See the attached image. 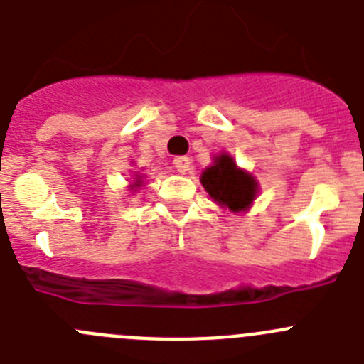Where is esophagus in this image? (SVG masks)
I'll return each instance as SVG.
<instances>
[{
  "instance_id": "esophagus-1",
  "label": "esophagus",
  "mask_w": 364,
  "mask_h": 364,
  "mask_svg": "<svg viewBox=\"0 0 364 364\" xmlns=\"http://www.w3.org/2000/svg\"><path fill=\"white\" fill-rule=\"evenodd\" d=\"M189 157H175L173 159V166H175V169L178 173H186L189 169Z\"/></svg>"
}]
</instances>
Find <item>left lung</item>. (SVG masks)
Segmentation results:
<instances>
[{"instance_id":"8db88e82","label":"left lung","mask_w":364,"mask_h":364,"mask_svg":"<svg viewBox=\"0 0 364 364\" xmlns=\"http://www.w3.org/2000/svg\"><path fill=\"white\" fill-rule=\"evenodd\" d=\"M203 189L214 203L230 213H245L257 196V180L247 169L240 168L227 151L214 155L213 164L200 175Z\"/></svg>"}]
</instances>
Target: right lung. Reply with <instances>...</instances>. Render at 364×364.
Segmentation results:
<instances>
[{
	"label": "right lung",
	"instance_id": "add662e5",
	"mask_svg": "<svg viewBox=\"0 0 364 364\" xmlns=\"http://www.w3.org/2000/svg\"><path fill=\"white\" fill-rule=\"evenodd\" d=\"M143 178H144V175L141 176V175H137V173H136V180H134V184H130L128 188L134 189V191H136V189H139L141 186H143Z\"/></svg>",
	"mask_w": 364,
	"mask_h": 364
}]
</instances>
